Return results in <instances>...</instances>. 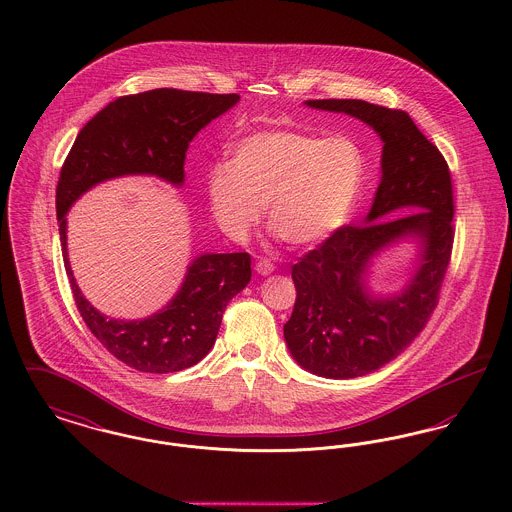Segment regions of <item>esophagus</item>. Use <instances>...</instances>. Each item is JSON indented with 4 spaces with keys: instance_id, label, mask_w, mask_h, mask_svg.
Wrapping results in <instances>:
<instances>
[{
    "instance_id": "34e87169",
    "label": "esophagus",
    "mask_w": 512,
    "mask_h": 512,
    "mask_svg": "<svg viewBox=\"0 0 512 512\" xmlns=\"http://www.w3.org/2000/svg\"><path fill=\"white\" fill-rule=\"evenodd\" d=\"M255 270L259 272V274H263V276H267L270 274L272 270H274V265L268 261V259H259L257 263H255Z\"/></svg>"
}]
</instances>
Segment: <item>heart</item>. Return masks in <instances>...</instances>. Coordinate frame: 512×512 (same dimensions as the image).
I'll use <instances>...</instances> for the list:
<instances>
[{
  "mask_svg": "<svg viewBox=\"0 0 512 512\" xmlns=\"http://www.w3.org/2000/svg\"><path fill=\"white\" fill-rule=\"evenodd\" d=\"M365 182V157L347 136L263 130L211 167L207 199L222 232L245 238L267 205L270 228L293 247L332 238L351 219Z\"/></svg>",
  "mask_w": 512,
  "mask_h": 512,
  "instance_id": "b5f03b06",
  "label": "heart"
}]
</instances>
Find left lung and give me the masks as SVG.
I'll return each mask as SVG.
<instances>
[{
    "label": "left lung",
    "instance_id": "8db88e82",
    "mask_svg": "<svg viewBox=\"0 0 512 512\" xmlns=\"http://www.w3.org/2000/svg\"><path fill=\"white\" fill-rule=\"evenodd\" d=\"M370 124L384 140L382 182L363 224H347L292 267L297 290L284 338L293 359L324 378H357L403 353L439 301L455 240L451 171L407 111L363 99H309ZM401 206L414 214L388 220ZM425 244L412 286L391 300L368 298L362 272L371 255L401 235Z\"/></svg>",
    "mask_w": 512,
    "mask_h": 512
}]
</instances>
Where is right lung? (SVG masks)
<instances>
[{
    "mask_svg": "<svg viewBox=\"0 0 512 512\" xmlns=\"http://www.w3.org/2000/svg\"><path fill=\"white\" fill-rule=\"evenodd\" d=\"M238 94L157 88L121 96L84 124L61 167L55 207L65 270L78 313L99 343L140 372L169 374L199 363L219 334L230 299L251 280L249 253L201 255L171 303L144 320L103 317L78 290L67 257V220L74 201L107 178L155 174L184 180V159L195 134L238 103Z\"/></svg>",
    "mask_w": 512,
    "mask_h": 512,
    "instance_id": "1",
    "label": "right lung"
}]
</instances>
